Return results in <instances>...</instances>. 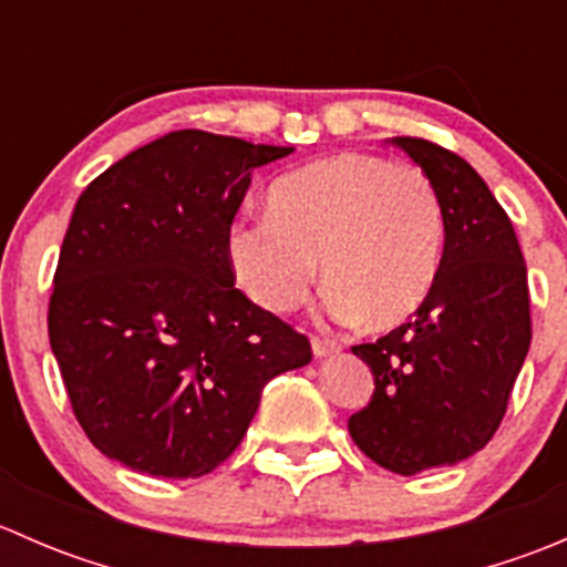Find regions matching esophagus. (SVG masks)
Instances as JSON below:
<instances>
[{
    "mask_svg": "<svg viewBox=\"0 0 567 567\" xmlns=\"http://www.w3.org/2000/svg\"><path fill=\"white\" fill-rule=\"evenodd\" d=\"M337 351H340V346H337V342H329V340H320V337H312V353H316L318 359L334 357Z\"/></svg>",
    "mask_w": 567,
    "mask_h": 567,
    "instance_id": "esophagus-1",
    "label": "esophagus"
}]
</instances>
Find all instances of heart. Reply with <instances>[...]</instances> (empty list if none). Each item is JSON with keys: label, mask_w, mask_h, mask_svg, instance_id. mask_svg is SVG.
<instances>
[{"label": "heart", "mask_w": 567, "mask_h": 567, "mask_svg": "<svg viewBox=\"0 0 567 567\" xmlns=\"http://www.w3.org/2000/svg\"><path fill=\"white\" fill-rule=\"evenodd\" d=\"M444 210L422 169L342 151L282 175L266 214L227 233L238 288L268 312H290L323 282L326 318L379 329L403 323L436 285Z\"/></svg>", "instance_id": "b5f03b06"}]
</instances>
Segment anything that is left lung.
Listing matches in <instances>:
<instances>
[{
  "label": "left lung",
  "mask_w": 567,
  "mask_h": 567,
  "mask_svg": "<svg viewBox=\"0 0 567 567\" xmlns=\"http://www.w3.org/2000/svg\"><path fill=\"white\" fill-rule=\"evenodd\" d=\"M436 186L444 251L436 285L409 323L353 353L375 392L348 420L357 447L398 474L453 466L491 442L527 359V266L511 219L455 153L392 136Z\"/></svg>",
  "instance_id": "8db88e82"
}]
</instances>
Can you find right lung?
Returning a JSON list of instances; mask_svg holds the SVG:
<instances>
[{
    "label": "right lung",
    "instance_id": "obj_1",
    "mask_svg": "<svg viewBox=\"0 0 567 567\" xmlns=\"http://www.w3.org/2000/svg\"><path fill=\"white\" fill-rule=\"evenodd\" d=\"M293 147L173 131L95 177L68 225L49 340L106 458L203 477L241 444L262 386L310 340L236 288L227 233L251 169Z\"/></svg>",
    "mask_w": 567,
    "mask_h": 567
}]
</instances>
